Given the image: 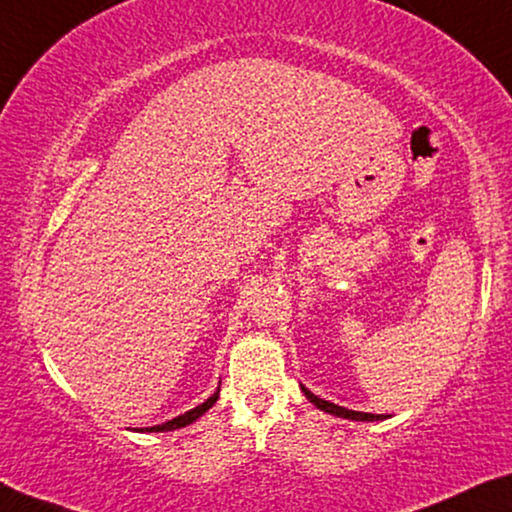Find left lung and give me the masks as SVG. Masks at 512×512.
<instances>
[{
	"label": "left lung",
	"mask_w": 512,
	"mask_h": 512,
	"mask_svg": "<svg viewBox=\"0 0 512 512\" xmlns=\"http://www.w3.org/2000/svg\"><path fill=\"white\" fill-rule=\"evenodd\" d=\"M300 387H302V393H304V396L309 398V403L316 405L320 412H327V414H332V416H338V419H350V421H384V419H389L387 414L355 412V410H348V407L334 405V403H329V400H322V398H318L316 393H311L309 389L304 387V384H300Z\"/></svg>",
	"instance_id": "obj_1"
}]
</instances>
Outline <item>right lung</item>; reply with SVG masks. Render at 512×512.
Segmentation results:
<instances>
[{
  "label": "right lung",
  "mask_w": 512,
  "mask_h": 512,
  "mask_svg": "<svg viewBox=\"0 0 512 512\" xmlns=\"http://www.w3.org/2000/svg\"><path fill=\"white\" fill-rule=\"evenodd\" d=\"M217 398H219V387H217V391L212 393V396L206 400V403L196 405L194 410L185 412V414H180V416H176V419H171V421H164V423H160V426L141 428V430H137V432H169V430H178V428H185V426H190V423H194L196 419H201V416L206 414V412L210 410V407L217 403Z\"/></svg>",
  "instance_id": "right-lung-1"
}]
</instances>
